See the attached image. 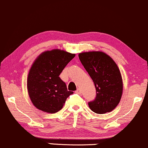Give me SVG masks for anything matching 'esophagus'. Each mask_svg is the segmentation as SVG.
<instances>
[{
  "mask_svg": "<svg viewBox=\"0 0 148 148\" xmlns=\"http://www.w3.org/2000/svg\"><path fill=\"white\" fill-rule=\"evenodd\" d=\"M75 93H77V94H81V89H79V88H78V89H77V90H76Z\"/></svg>",
  "mask_w": 148,
  "mask_h": 148,
  "instance_id": "34e87169",
  "label": "esophagus"
}]
</instances>
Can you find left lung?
I'll return each instance as SVG.
<instances>
[{"label":"left lung","mask_w":148,"mask_h":148,"mask_svg":"<svg viewBox=\"0 0 148 148\" xmlns=\"http://www.w3.org/2000/svg\"><path fill=\"white\" fill-rule=\"evenodd\" d=\"M78 56L96 89L95 100L88 103L89 108L97 114L111 112L119 104L123 92L118 66L110 56L101 51L82 52Z\"/></svg>","instance_id":"1"}]
</instances>
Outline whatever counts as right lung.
Returning a JSON list of instances; mask_svg holds the SVG:
<instances>
[{"label": "right lung", "mask_w": 148, "mask_h": 148, "mask_svg": "<svg viewBox=\"0 0 148 148\" xmlns=\"http://www.w3.org/2000/svg\"><path fill=\"white\" fill-rule=\"evenodd\" d=\"M75 54L54 49L41 53L33 63L27 77V90L31 102L38 110L55 113L73 92L67 90L59 77Z\"/></svg>", "instance_id": "add662e5"}]
</instances>
